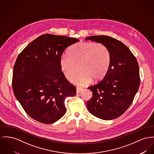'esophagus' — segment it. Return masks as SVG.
I'll list each match as a JSON object with an SVG mask.
<instances>
[{"mask_svg": "<svg viewBox=\"0 0 154 154\" xmlns=\"http://www.w3.org/2000/svg\"><path fill=\"white\" fill-rule=\"evenodd\" d=\"M82 91V89L80 88H76V93H79L81 92Z\"/></svg>", "mask_w": 154, "mask_h": 154, "instance_id": "obj_1", "label": "esophagus"}]
</instances>
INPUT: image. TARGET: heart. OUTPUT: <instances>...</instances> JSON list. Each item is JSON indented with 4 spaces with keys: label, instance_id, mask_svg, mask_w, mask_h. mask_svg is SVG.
<instances>
[{
    "label": "heart",
    "instance_id": "b5f03b06",
    "mask_svg": "<svg viewBox=\"0 0 154 154\" xmlns=\"http://www.w3.org/2000/svg\"><path fill=\"white\" fill-rule=\"evenodd\" d=\"M112 62L111 53L105 45L94 42H82L70 49L68 55L62 54L60 66L65 78L79 86L90 83L92 79L99 81L108 72Z\"/></svg>",
    "mask_w": 154,
    "mask_h": 154
}]
</instances>
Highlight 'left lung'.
Here are the masks:
<instances>
[{"label": "left lung", "instance_id": "8db88e82", "mask_svg": "<svg viewBox=\"0 0 154 154\" xmlns=\"http://www.w3.org/2000/svg\"><path fill=\"white\" fill-rule=\"evenodd\" d=\"M85 39L105 45L112 57L110 67L102 80L88 87L93 96L86 102L88 109L100 119H114L127 110L138 90L140 78L137 59L125 44L113 37L94 35Z\"/></svg>", "mask_w": 154, "mask_h": 154}]
</instances>
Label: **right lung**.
Segmentation results:
<instances>
[{"mask_svg": "<svg viewBox=\"0 0 154 154\" xmlns=\"http://www.w3.org/2000/svg\"><path fill=\"white\" fill-rule=\"evenodd\" d=\"M79 40L45 34L30 42L15 62L12 88L26 113L44 124L55 123L66 113L64 100L76 94L60 66L63 52Z\"/></svg>", "mask_w": 154, "mask_h": 154, "instance_id": "add662e5", "label": "right lung"}]
</instances>
